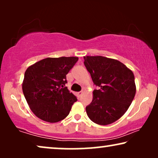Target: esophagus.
Here are the masks:
<instances>
[{
    "instance_id": "obj_1",
    "label": "esophagus",
    "mask_w": 158,
    "mask_h": 158,
    "mask_svg": "<svg viewBox=\"0 0 158 158\" xmlns=\"http://www.w3.org/2000/svg\"><path fill=\"white\" fill-rule=\"evenodd\" d=\"M83 92H84V90H81V91H80V92L78 93L79 96H82V94H83Z\"/></svg>"
}]
</instances>
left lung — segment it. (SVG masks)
Masks as SVG:
<instances>
[{
	"label": "left lung",
	"instance_id": "left-lung-1",
	"mask_svg": "<svg viewBox=\"0 0 158 158\" xmlns=\"http://www.w3.org/2000/svg\"><path fill=\"white\" fill-rule=\"evenodd\" d=\"M84 64L98 90L86 106L88 116L99 125L115 122L125 114L136 94L132 71L117 60L102 56L84 57Z\"/></svg>",
	"mask_w": 158,
	"mask_h": 158
}]
</instances>
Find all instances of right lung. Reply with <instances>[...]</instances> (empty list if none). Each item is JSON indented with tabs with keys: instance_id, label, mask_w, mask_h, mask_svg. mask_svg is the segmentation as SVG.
Wrapping results in <instances>:
<instances>
[{
	"instance_id": "obj_1",
	"label": "right lung",
	"mask_w": 158,
	"mask_h": 158,
	"mask_svg": "<svg viewBox=\"0 0 158 158\" xmlns=\"http://www.w3.org/2000/svg\"><path fill=\"white\" fill-rule=\"evenodd\" d=\"M78 57H47L27 69L22 90L28 105L39 118L55 123L70 113L77 98L65 87L66 75Z\"/></svg>"
}]
</instances>
